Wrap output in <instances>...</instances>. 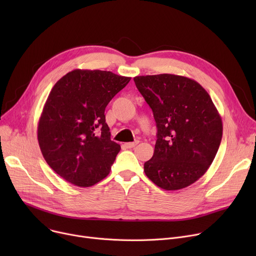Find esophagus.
<instances>
[{"instance_id":"obj_1","label":"esophagus","mask_w":256,"mask_h":256,"mask_svg":"<svg viewBox=\"0 0 256 256\" xmlns=\"http://www.w3.org/2000/svg\"><path fill=\"white\" fill-rule=\"evenodd\" d=\"M139 142L138 141H135V142H128V143H126L124 146L126 147V148H134Z\"/></svg>"}]
</instances>
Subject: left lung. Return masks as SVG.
<instances>
[{"instance_id":"obj_1","label":"left lung","mask_w":256,"mask_h":256,"mask_svg":"<svg viewBox=\"0 0 256 256\" xmlns=\"http://www.w3.org/2000/svg\"><path fill=\"white\" fill-rule=\"evenodd\" d=\"M152 108L156 124L152 158L144 172L167 191L180 190L198 180L217 154L222 119L208 93L196 80L170 74L134 78Z\"/></svg>"}]
</instances>
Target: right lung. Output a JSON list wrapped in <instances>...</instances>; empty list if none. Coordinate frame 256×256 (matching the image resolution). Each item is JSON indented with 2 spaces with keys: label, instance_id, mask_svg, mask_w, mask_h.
Here are the masks:
<instances>
[{
  "label": "right lung",
  "instance_id": "obj_1",
  "mask_svg": "<svg viewBox=\"0 0 256 256\" xmlns=\"http://www.w3.org/2000/svg\"><path fill=\"white\" fill-rule=\"evenodd\" d=\"M130 80L111 72L74 70L52 87L37 137L46 163L62 178L84 188L110 173L120 145L111 140L104 109Z\"/></svg>",
  "mask_w": 256,
  "mask_h": 256
}]
</instances>
